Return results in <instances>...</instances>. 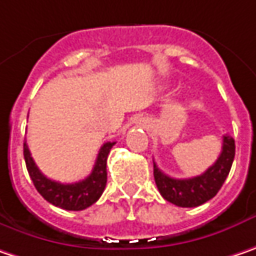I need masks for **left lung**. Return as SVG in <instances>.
Segmentation results:
<instances>
[{
	"label": "left lung",
	"instance_id": "1",
	"mask_svg": "<svg viewBox=\"0 0 256 256\" xmlns=\"http://www.w3.org/2000/svg\"><path fill=\"white\" fill-rule=\"evenodd\" d=\"M235 158V140L225 134L222 140V152L218 160L199 176L189 179H174L163 173L153 163L154 182L160 194L173 205L180 208H194L212 199L219 192L229 174Z\"/></svg>",
	"mask_w": 256,
	"mask_h": 256
}]
</instances>
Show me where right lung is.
<instances>
[{"label":"right lung","instance_id":"right-lung-1","mask_svg":"<svg viewBox=\"0 0 256 256\" xmlns=\"http://www.w3.org/2000/svg\"><path fill=\"white\" fill-rule=\"evenodd\" d=\"M114 143L116 142H107L102 146L92 173L76 184H60L44 176L32 160L27 143H24V159L32 184L47 202L66 210H83L96 204L106 188L107 156Z\"/></svg>","mask_w":256,"mask_h":256}]
</instances>
